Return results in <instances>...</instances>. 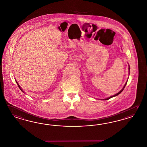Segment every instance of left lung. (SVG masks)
Listing matches in <instances>:
<instances>
[{
  "instance_id": "left-lung-1",
  "label": "left lung",
  "mask_w": 147,
  "mask_h": 147,
  "mask_svg": "<svg viewBox=\"0 0 147 147\" xmlns=\"http://www.w3.org/2000/svg\"><path fill=\"white\" fill-rule=\"evenodd\" d=\"M129 70H130V66L129 67ZM127 82H128V81H127V82L125 83V85H124V86H123V89H122V90H121L118 93H117L116 94H115V95H113V96H110V97H108V98H105V99H103V100H109V99H110V98H112V97H115V96H117V95H119V94H120L122 92V91H123V90H124V88H125V85H126V84H127Z\"/></svg>"
}]
</instances>
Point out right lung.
<instances>
[{"instance_id": "obj_1", "label": "right lung", "mask_w": 147, "mask_h": 147, "mask_svg": "<svg viewBox=\"0 0 147 147\" xmlns=\"http://www.w3.org/2000/svg\"><path fill=\"white\" fill-rule=\"evenodd\" d=\"M15 81H16V83H17V85H18V87H19V88H20V90H22V91H23V92H24V91H23V90H22V88H20V86H19V84H18V82H17V81H16V80H15Z\"/></svg>"}]
</instances>
